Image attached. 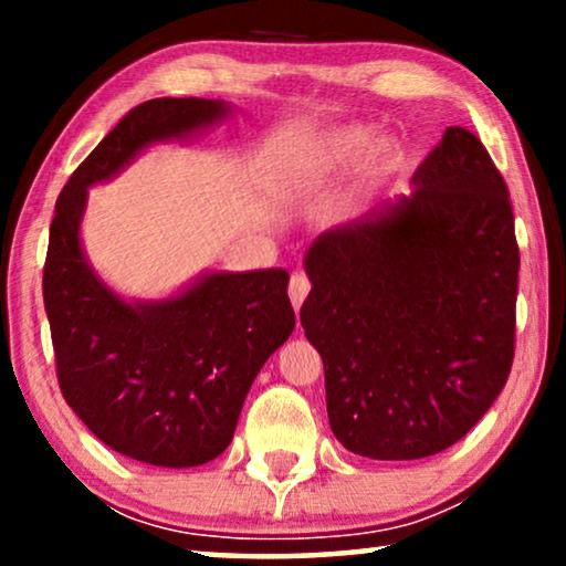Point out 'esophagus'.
I'll return each instance as SVG.
<instances>
[{
  "label": "esophagus",
  "mask_w": 566,
  "mask_h": 566,
  "mask_svg": "<svg viewBox=\"0 0 566 566\" xmlns=\"http://www.w3.org/2000/svg\"><path fill=\"white\" fill-rule=\"evenodd\" d=\"M308 291H312V281H308L304 273H293L291 285H289V296H291V304H293V308H296V312L301 308V304H304Z\"/></svg>",
  "instance_id": "1"
}]
</instances>
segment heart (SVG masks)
Returning <instances> with one entry per match:
<instances>
[{"label": "heart", "instance_id": "heart-1", "mask_svg": "<svg viewBox=\"0 0 566 566\" xmlns=\"http://www.w3.org/2000/svg\"><path fill=\"white\" fill-rule=\"evenodd\" d=\"M374 142V134H370L368 128H345L339 130V134L332 138L329 144V157L327 161L332 165H337V161H347V159H355L358 154H363ZM394 157V149H384V159Z\"/></svg>", "mask_w": 566, "mask_h": 566}]
</instances>
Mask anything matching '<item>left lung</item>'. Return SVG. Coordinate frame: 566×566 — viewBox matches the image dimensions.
Returning a JSON list of instances; mask_svg holds the SVG:
<instances>
[{
    "mask_svg": "<svg viewBox=\"0 0 566 566\" xmlns=\"http://www.w3.org/2000/svg\"><path fill=\"white\" fill-rule=\"evenodd\" d=\"M412 185L306 252L301 327L324 360L329 428L378 461L451 448L500 397L515 355L521 252L500 169L451 126Z\"/></svg>",
    "mask_w": 566,
    "mask_h": 566,
    "instance_id": "obj_1",
    "label": "left lung"
}]
</instances>
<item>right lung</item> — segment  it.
<instances>
[{
	"mask_svg": "<svg viewBox=\"0 0 566 566\" xmlns=\"http://www.w3.org/2000/svg\"><path fill=\"white\" fill-rule=\"evenodd\" d=\"M227 111L203 97L136 105L74 169L51 221L43 304L61 394L105 446L151 467H200L227 451L254 376L296 324L289 273H211L175 298L126 304L84 260L80 221L90 185Z\"/></svg>",
	"mask_w": 566,
	"mask_h": 566,
	"instance_id": "obj_1",
	"label": "right lung"
}]
</instances>
